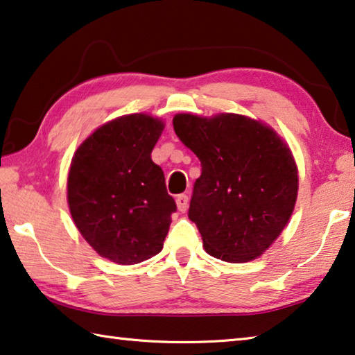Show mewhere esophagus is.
I'll return each mask as SVG.
<instances>
[{
  "label": "esophagus",
  "instance_id": "esophagus-1",
  "mask_svg": "<svg viewBox=\"0 0 355 355\" xmlns=\"http://www.w3.org/2000/svg\"><path fill=\"white\" fill-rule=\"evenodd\" d=\"M188 202H189V199H188V196L187 194H180V196H177V208L182 213H184L188 210Z\"/></svg>",
  "mask_w": 355,
  "mask_h": 355
}]
</instances>
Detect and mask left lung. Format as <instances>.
<instances>
[{"label": "left lung", "mask_w": 355, "mask_h": 355, "mask_svg": "<svg viewBox=\"0 0 355 355\" xmlns=\"http://www.w3.org/2000/svg\"><path fill=\"white\" fill-rule=\"evenodd\" d=\"M173 129L202 166L188 216L205 251L232 263L261 256L295 207L299 175L288 145L272 128L237 114H178Z\"/></svg>", "instance_id": "8db88e82"}]
</instances>
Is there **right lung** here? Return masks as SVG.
Masks as SVG:
<instances>
[{"label":"right lung","mask_w":355,"mask_h":355,"mask_svg":"<svg viewBox=\"0 0 355 355\" xmlns=\"http://www.w3.org/2000/svg\"><path fill=\"white\" fill-rule=\"evenodd\" d=\"M164 123L145 114L98 128L72 157L67 204L78 232L99 256L121 266L162 250L175 200L151 151Z\"/></svg>","instance_id":"add662e5"}]
</instances>
